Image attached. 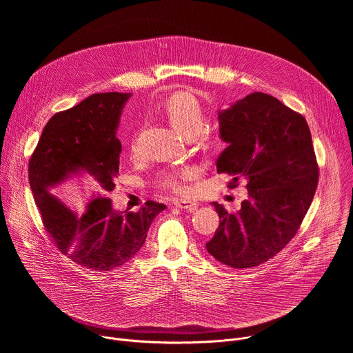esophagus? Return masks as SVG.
Instances as JSON below:
<instances>
[{"instance_id":"34e87169","label":"esophagus","mask_w":353,"mask_h":353,"mask_svg":"<svg viewBox=\"0 0 353 353\" xmlns=\"http://www.w3.org/2000/svg\"><path fill=\"white\" fill-rule=\"evenodd\" d=\"M174 205L177 208H181V210H187L190 212H194L196 208H198V204L195 203V201H188V199H176L174 201Z\"/></svg>"}]
</instances>
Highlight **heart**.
Segmentation results:
<instances>
[{"instance_id":"heart-1","label":"heart","mask_w":353,"mask_h":353,"mask_svg":"<svg viewBox=\"0 0 353 353\" xmlns=\"http://www.w3.org/2000/svg\"><path fill=\"white\" fill-rule=\"evenodd\" d=\"M158 112L163 114L169 123L187 139L196 137L204 127L205 114L199 100L190 92H176L166 97L159 105ZM203 138H208L204 135ZM131 150H137V139H131ZM190 174L188 169H172L163 170L158 174L155 183L161 188L183 191L184 185L181 180Z\"/></svg>"}]
</instances>
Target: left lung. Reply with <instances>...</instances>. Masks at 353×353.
<instances>
[{
  "mask_svg": "<svg viewBox=\"0 0 353 353\" xmlns=\"http://www.w3.org/2000/svg\"><path fill=\"white\" fill-rule=\"evenodd\" d=\"M218 120L228 143L218 173H229L232 185L244 180L248 198L236 214L212 203L221 221L205 245L225 265L257 267L289 243L310 208L319 181L310 128L303 116L263 92L219 110Z\"/></svg>",
  "mask_w": 353,
  "mask_h": 353,
  "instance_id": "left-lung-1",
  "label": "left lung"
}]
</instances>
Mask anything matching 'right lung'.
Wrapping results in <instances>:
<instances>
[{"instance_id": "right-lung-1", "label": "right lung", "mask_w": 353, "mask_h": 353, "mask_svg": "<svg viewBox=\"0 0 353 353\" xmlns=\"http://www.w3.org/2000/svg\"><path fill=\"white\" fill-rule=\"evenodd\" d=\"M131 93H94L46 124L29 161V183L43 225L57 248L93 271L127 264L150 223L166 210L148 201L138 212L113 208L121 142L116 137Z\"/></svg>"}]
</instances>
